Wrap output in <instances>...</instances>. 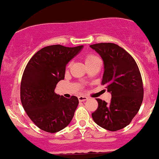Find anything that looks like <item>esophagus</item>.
Masks as SVG:
<instances>
[{
    "label": "esophagus",
    "mask_w": 159,
    "mask_h": 159,
    "mask_svg": "<svg viewBox=\"0 0 159 159\" xmlns=\"http://www.w3.org/2000/svg\"><path fill=\"white\" fill-rule=\"evenodd\" d=\"M87 99V97H85V96H80V97H78V100H79V101L80 102L85 101V100H86Z\"/></svg>",
    "instance_id": "34e87169"
}]
</instances>
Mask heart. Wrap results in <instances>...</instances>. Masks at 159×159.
<instances>
[{"label":"heart","mask_w":159,"mask_h":159,"mask_svg":"<svg viewBox=\"0 0 159 159\" xmlns=\"http://www.w3.org/2000/svg\"><path fill=\"white\" fill-rule=\"evenodd\" d=\"M100 59L98 58V56H97L94 54H88L86 55V57H85V62H86V66L89 65V64L92 63V62H95V61Z\"/></svg>","instance_id":"1"}]
</instances>
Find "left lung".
Returning a JSON list of instances; mask_svg holds the SVG:
<instances>
[{"label":"left lung","instance_id":"obj_1","mask_svg":"<svg viewBox=\"0 0 159 159\" xmlns=\"http://www.w3.org/2000/svg\"><path fill=\"white\" fill-rule=\"evenodd\" d=\"M103 61L101 84L111 93L109 103L97 99L98 107L92 114L101 128L116 131L128 126L138 114L144 97L141 73L132 56L114 43L90 45Z\"/></svg>","mask_w":159,"mask_h":159}]
</instances>
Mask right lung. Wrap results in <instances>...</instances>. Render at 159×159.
I'll return each instance as SVG.
<instances>
[{"label": "right lung", "instance_id": "right-lung-1", "mask_svg": "<svg viewBox=\"0 0 159 159\" xmlns=\"http://www.w3.org/2000/svg\"><path fill=\"white\" fill-rule=\"evenodd\" d=\"M83 45H49L38 51L27 64L21 83V101L31 121L42 131L56 133L73 119L79 103L72 96L65 98L55 93L65 77L66 64L80 52Z\"/></svg>", "mask_w": 159, "mask_h": 159}]
</instances>
